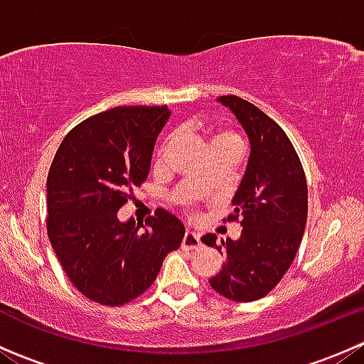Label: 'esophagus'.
Listing matches in <instances>:
<instances>
[{
    "label": "esophagus",
    "instance_id": "obj_1",
    "mask_svg": "<svg viewBox=\"0 0 364 364\" xmlns=\"http://www.w3.org/2000/svg\"><path fill=\"white\" fill-rule=\"evenodd\" d=\"M181 247L185 248V250H196V248H199L200 247L199 234L193 232V230H186L185 236H183Z\"/></svg>",
    "mask_w": 364,
    "mask_h": 364
}]
</instances>
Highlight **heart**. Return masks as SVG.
Instances as JSON below:
<instances>
[{"instance_id": "b5f03b06", "label": "heart", "mask_w": 364, "mask_h": 364, "mask_svg": "<svg viewBox=\"0 0 364 364\" xmlns=\"http://www.w3.org/2000/svg\"><path fill=\"white\" fill-rule=\"evenodd\" d=\"M213 141H236V142H240V139H237L234 134H230V132H220V134L215 135V139H213ZM168 144H171V139H167V141H165V144L161 146V153L167 149Z\"/></svg>"}]
</instances>
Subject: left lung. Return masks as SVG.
<instances>
[{
    "label": "left lung",
    "mask_w": 364,
    "mask_h": 364,
    "mask_svg": "<svg viewBox=\"0 0 364 364\" xmlns=\"http://www.w3.org/2000/svg\"><path fill=\"white\" fill-rule=\"evenodd\" d=\"M216 102L241 124L250 155L229 216L241 220V236L222 241L223 247L215 234L203 236V243L225 252L222 269L209 284L227 299L250 303L277 287L294 260L306 225V178L294 146L269 116L234 95Z\"/></svg>",
    "instance_id": "1"
}]
</instances>
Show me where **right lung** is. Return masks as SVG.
<instances>
[{"label": "right lung", "mask_w": 364, "mask_h": 364, "mask_svg": "<svg viewBox=\"0 0 364 364\" xmlns=\"http://www.w3.org/2000/svg\"><path fill=\"white\" fill-rule=\"evenodd\" d=\"M168 117L167 105L114 107L77 124L58 148L47 176V234L70 282L91 301L130 303L181 245L185 225L165 209L142 232L117 218L128 190L144 183Z\"/></svg>", "instance_id": "add662e5"}]
</instances>
